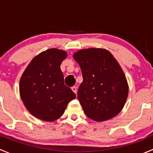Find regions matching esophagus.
<instances>
[{
	"label": "esophagus",
	"instance_id": "1",
	"mask_svg": "<svg viewBox=\"0 0 153 153\" xmlns=\"http://www.w3.org/2000/svg\"><path fill=\"white\" fill-rule=\"evenodd\" d=\"M72 90L75 92V94H77V87L76 86H72Z\"/></svg>",
	"mask_w": 153,
	"mask_h": 153
}]
</instances>
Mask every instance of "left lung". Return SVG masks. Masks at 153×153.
Instances as JSON below:
<instances>
[{"label": "left lung", "mask_w": 153, "mask_h": 153, "mask_svg": "<svg viewBox=\"0 0 153 153\" xmlns=\"http://www.w3.org/2000/svg\"><path fill=\"white\" fill-rule=\"evenodd\" d=\"M74 58L82 72L78 99L86 116L103 121L118 115L129 90L124 72L112 54L106 49L90 48L78 51Z\"/></svg>", "instance_id": "obj_1"}]
</instances>
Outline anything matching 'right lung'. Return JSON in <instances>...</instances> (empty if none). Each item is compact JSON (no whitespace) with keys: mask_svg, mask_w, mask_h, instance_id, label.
<instances>
[{"mask_svg":"<svg viewBox=\"0 0 153 153\" xmlns=\"http://www.w3.org/2000/svg\"><path fill=\"white\" fill-rule=\"evenodd\" d=\"M64 51L49 49L32 59L20 81V95L27 109L38 119L53 121L64 114L76 95L64 84L61 64Z\"/></svg>","mask_w":153,"mask_h":153,"instance_id":"add662e5","label":"right lung"}]
</instances>
